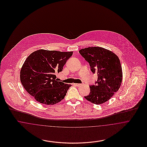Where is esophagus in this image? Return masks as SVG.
<instances>
[{"instance_id":"1","label":"esophagus","mask_w":147,"mask_h":147,"mask_svg":"<svg viewBox=\"0 0 147 147\" xmlns=\"http://www.w3.org/2000/svg\"><path fill=\"white\" fill-rule=\"evenodd\" d=\"M74 85L75 86H81V85H82V84H77V83H76V84H74Z\"/></svg>"}]
</instances>
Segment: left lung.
Listing matches in <instances>:
<instances>
[{"instance_id":"1","label":"left lung","mask_w":147,"mask_h":147,"mask_svg":"<svg viewBox=\"0 0 147 147\" xmlns=\"http://www.w3.org/2000/svg\"><path fill=\"white\" fill-rule=\"evenodd\" d=\"M79 52L89 63L91 71L98 75L96 84L89 86L90 93L84 98L92 104H102L111 98L121 85L122 70L119 57L100 47H89Z\"/></svg>"}]
</instances>
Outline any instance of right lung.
<instances>
[{"label":"right lung","mask_w":147,"mask_h":147,"mask_svg":"<svg viewBox=\"0 0 147 147\" xmlns=\"http://www.w3.org/2000/svg\"><path fill=\"white\" fill-rule=\"evenodd\" d=\"M73 52L39 49L26 59L20 70L24 89L37 102L54 105L60 102L71 86L58 82L56 73L62 71Z\"/></svg>","instance_id":"1"}]
</instances>
